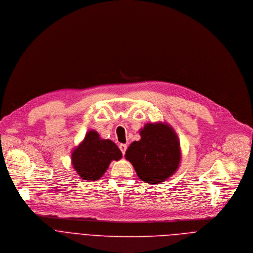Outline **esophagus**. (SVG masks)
Wrapping results in <instances>:
<instances>
[{
    "label": "esophagus",
    "instance_id": "obj_1",
    "mask_svg": "<svg viewBox=\"0 0 253 253\" xmlns=\"http://www.w3.org/2000/svg\"><path fill=\"white\" fill-rule=\"evenodd\" d=\"M119 148H120V150H121L122 154L124 155V154H125V152H126V150H127V145H126V144H120V145H119Z\"/></svg>",
    "mask_w": 253,
    "mask_h": 253
}]
</instances>
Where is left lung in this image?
Listing matches in <instances>:
<instances>
[{"label": "left lung", "mask_w": 253, "mask_h": 253, "mask_svg": "<svg viewBox=\"0 0 253 253\" xmlns=\"http://www.w3.org/2000/svg\"><path fill=\"white\" fill-rule=\"evenodd\" d=\"M141 139L128 147L125 158L138 177L149 184H159L171 177L181 160L177 134L167 123H148L140 130Z\"/></svg>", "instance_id": "1"}]
</instances>
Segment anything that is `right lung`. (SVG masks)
Instances as JSON below:
<instances>
[{
    "label": "right lung",
    "instance_id": "add662e5",
    "mask_svg": "<svg viewBox=\"0 0 253 253\" xmlns=\"http://www.w3.org/2000/svg\"><path fill=\"white\" fill-rule=\"evenodd\" d=\"M122 152L109 139H102L98 132L90 130L84 140L72 152V165L78 175L89 181L100 179L112 160L118 161Z\"/></svg>",
    "mask_w": 253,
    "mask_h": 253
}]
</instances>
